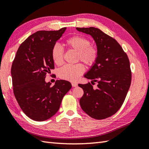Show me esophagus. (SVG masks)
I'll use <instances>...</instances> for the list:
<instances>
[{
	"label": "esophagus",
	"instance_id": "34e87169",
	"mask_svg": "<svg viewBox=\"0 0 149 149\" xmlns=\"http://www.w3.org/2000/svg\"><path fill=\"white\" fill-rule=\"evenodd\" d=\"M72 85L73 87H77V83H72Z\"/></svg>",
	"mask_w": 149,
	"mask_h": 149
}]
</instances>
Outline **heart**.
Instances as JSON below:
<instances>
[{
  "mask_svg": "<svg viewBox=\"0 0 149 149\" xmlns=\"http://www.w3.org/2000/svg\"><path fill=\"white\" fill-rule=\"evenodd\" d=\"M91 41L81 35H74L65 41L66 47L69 50L77 52V61H81L88 67H91L97 63L99 57V50L97 46L91 45ZM52 58L55 64L61 65L64 62V52L59 45H55L52 49ZM85 68L83 64L65 65L59 69V77L64 80L75 81L83 74Z\"/></svg>",
  "mask_w": 149,
  "mask_h": 149,
  "instance_id": "obj_1",
  "label": "heart"
}]
</instances>
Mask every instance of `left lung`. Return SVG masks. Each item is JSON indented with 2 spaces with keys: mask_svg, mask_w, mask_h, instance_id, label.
I'll return each instance as SVG.
<instances>
[{
  "mask_svg": "<svg viewBox=\"0 0 149 149\" xmlns=\"http://www.w3.org/2000/svg\"><path fill=\"white\" fill-rule=\"evenodd\" d=\"M93 38L99 50L97 63L84 75L93 81L79 84L84 95L79 100L82 109L90 117L102 120L113 115L124 102L131 86L132 72L128 56L113 38L95 27H77ZM97 82L96 88L92 84Z\"/></svg>",
  "mask_w": 149,
  "mask_h": 149,
  "instance_id": "obj_1",
  "label": "left lung"
}]
</instances>
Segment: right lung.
<instances>
[{"label": "right lung", "instance_id": "obj_1", "mask_svg": "<svg viewBox=\"0 0 149 149\" xmlns=\"http://www.w3.org/2000/svg\"><path fill=\"white\" fill-rule=\"evenodd\" d=\"M66 27L58 31H39L19 47L11 66L13 89L20 108L35 121L48 120L58 112L70 82L57 80L54 86L45 79L54 69L52 49Z\"/></svg>", "mask_w": 149, "mask_h": 149}]
</instances>
